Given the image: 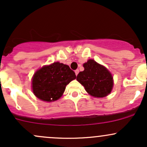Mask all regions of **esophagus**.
Wrapping results in <instances>:
<instances>
[{
  "label": "esophagus",
  "mask_w": 147,
  "mask_h": 147,
  "mask_svg": "<svg viewBox=\"0 0 147 147\" xmlns=\"http://www.w3.org/2000/svg\"><path fill=\"white\" fill-rule=\"evenodd\" d=\"M79 72V70H78V69H77V70H76L75 71V75H77H77H78Z\"/></svg>",
  "instance_id": "obj_1"
}]
</instances>
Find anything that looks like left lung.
Returning <instances> with one entry per match:
<instances>
[{"label": "left lung", "mask_w": 147, "mask_h": 147, "mask_svg": "<svg viewBox=\"0 0 147 147\" xmlns=\"http://www.w3.org/2000/svg\"><path fill=\"white\" fill-rule=\"evenodd\" d=\"M83 66L84 70L78 74L77 80L88 93L95 97H104L110 94L113 79L109 70L93 59L88 60Z\"/></svg>", "instance_id": "left-lung-1"}]
</instances>
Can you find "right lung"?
Listing matches in <instances>:
<instances>
[{"label":"right lung","instance_id":"right-lung-1","mask_svg":"<svg viewBox=\"0 0 147 147\" xmlns=\"http://www.w3.org/2000/svg\"><path fill=\"white\" fill-rule=\"evenodd\" d=\"M75 79V72L68 65L55 62L44 65L33 76V93L42 101L55 102L61 97L65 86Z\"/></svg>","mask_w":147,"mask_h":147}]
</instances>
